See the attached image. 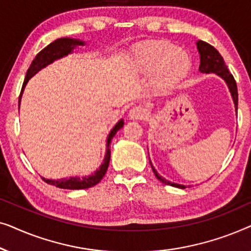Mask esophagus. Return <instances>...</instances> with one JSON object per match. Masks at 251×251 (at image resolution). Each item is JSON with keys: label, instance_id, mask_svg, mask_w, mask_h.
<instances>
[{"label": "esophagus", "instance_id": "esophagus-1", "mask_svg": "<svg viewBox=\"0 0 251 251\" xmlns=\"http://www.w3.org/2000/svg\"><path fill=\"white\" fill-rule=\"evenodd\" d=\"M128 116L131 120H144L147 116V111L143 106H135L130 109Z\"/></svg>", "mask_w": 251, "mask_h": 251}]
</instances>
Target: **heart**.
Wrapping results in <instances>:
<instances>
[{
    "instance_id": "b5f03b06",
    "label": "heart",
    "mask_w": 251,
    "mask_h": 251,
    "mask_svg": "<svg viewBox=\"0 0 251 251\" xmlns=\"http://www.w3.org/2000/svg\"><path fill=\"white\" fill-rule=\"evenodd\" d=\"M133 68L143 74L153 73L152 85L155 90H166L186 76L191 59L186 52L163 41H149L132 49Z\"/></svg>"
}]
</instances>
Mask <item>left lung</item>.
Listing matches in <instances>:
<instances>
[{"label":"left lung","instance_id":"obj_1","mask_svg":"<svg viewBox=\"0 0 251 251\" xmlns=\"http://www.w3.org/2000/svg\"><path fill=\"white\" fill-rule=\"evenodd\" d=\"M197 48H198L199 54H200V66H199V71L204 74L215 73L216 75H218L219 77H222L223 80L225 81V83L227 84L228 87L229 92H231L233 102H234L235 112L238 113V88H236V82L234 80V77H233V75L229 73V71L227 70V66L225 65V61L221 56V53H219L214 47L210 46V44L201 40H199L197 42ZM150 163L153 169L154 175H155V177L160 181H162L163 184L170 185V186L178 187V188H185V185L171 183V181L167 180L166 178L160 176V175L157 174V171L155 170V168L153 167V164L151 161Z\"/></svg>","mask_w":251,"mask_h":251}]
</instances>
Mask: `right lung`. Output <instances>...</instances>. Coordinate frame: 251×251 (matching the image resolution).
Here are the masks:
<instances>
[{"mask_svg": "<svg viewBox=\"0 0 251 251\" xmlns=\"http://www.w3.org/2000/svg\"><path fill=\"white\" fill-rule=\"evenodd\" d=\"M84 44L85 42L78 39L61 37V39H57L56 41H53L52 43H50L49 46H47L43 50H41L40 52L36 54V57L33 59L28 70H27L25 81H24L22 91H20V96H19V106H20V100H22L23 92L25 90L26 84L28 83L30 77H33L36 73H39L41 70L46 68L48 65L52 64L53 61L61 59L63 57L68 56V54L73 52L76 47H80V46L83 47ZM123 125H125L123 119L119 120L118 123H116V125L113 126L111 131H109L107 139H106V153H105L104 161H102L100 167H99L94 174L89 175V176H83V177L75 176L71 178H61V179H57V180L47 179V178L44 177H42V179L46 181L47 184L53 185V186L59 187V188H65V190H83V188H89V187L95 186V185H97L99 181L102 179V177L105 176L106 171H107L109 160H111V149H109V145H111L113 137H114L115 133L122 128Z\"/></svg>", "mask_w": 251, "mask_h": 251, "instance_id": "1", "label": "right lung"}]
</instances>
